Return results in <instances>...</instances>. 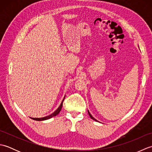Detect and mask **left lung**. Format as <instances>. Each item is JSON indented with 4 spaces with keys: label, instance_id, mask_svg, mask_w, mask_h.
I'll use <instances>...</instances> for the list:
<instances>
[{
    "label": "left lung",
    "instance_id": "1",
    "mask_svg": "<svg viewBox=\"0 0 152 152\" xmlns=\"http://www.w3.org/2000/svg\"><path fill=\"white\" fill-rule=\"evenodd\" d=\"M88 114H89V117H90V118H91L92 119H93V120H95V121H98L97 120H96V119H95L94 118H93V116L91 115V114H90V112H89V110H88Z\"/></svg>",
    "mask_w": 152,
    "mask_h": 152
}]
</instances>
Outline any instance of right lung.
Here are the masks:
<instances>
[{
  "label": "right lung",
  "instance_id": "right-lung-1",
  "mask_svg": "<svg viewBox=\"0 0 152 152\" xmlns=\"http://www.w3.org/2000/svg\"><path fill=\"white\" fill-rule=\"evenodd\" d=\"M64 98H65V96H64V98H63V99L62 102H61L60 106H59V107H58V108L56 110V111H55L54 112H53V113H52V114H50V115H49L45 116V117H43V118H31V119H34V120H36V121H44V120H47V119H50V118H53V117H54V116H56L57 114H59V113L60 112L61 108H62V106H63V101H64Z\"/></svg>",
  "mask_w": 152,
  "mask_h": 152
}]
</instances>
